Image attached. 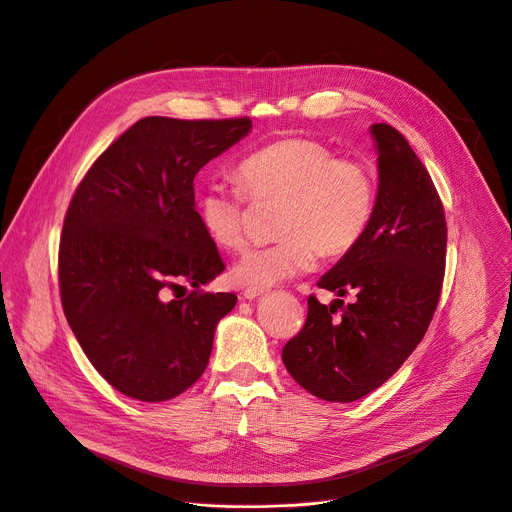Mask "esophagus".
<instances>
[{
	"mask_svg": "<svg viewBox=\"0 0 512 512\" xmlns=\"http://www.w3.org/2000/svg\"><path fill=\"white\" fill-rule=\"evenodd\" d=\"M267 290H259V288H249V290H243V298L247 300H255L259 296H263Z\"/></svg>",
	"mask_w": 512,
	"mask_h": 512,
	"instance_id": "obj_1",
	"label": "esophagus"
}]
</instances>
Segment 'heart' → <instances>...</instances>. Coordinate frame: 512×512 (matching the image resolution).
Instances as JSON below:
<instances>
[{
	"label": "heart",
	"instance_id": "1",
	"mask_svg": "<svg viewBox=\"0 0 512 512\" xmlns=\"http://www.w3.org/2000/svg\"><path fill=\"white\" fill-rule=\"evenodd\" d=\"M241 188L220 179L198 194V218L222 251L245 247L247 199L282 200L275 232L282 239L247 251L232 269V282L267 290L310 273L324 255H345L365 235L376 210L371 169L316 138L290 136L267 143L237 165Z\"/></svg>",
	"mask_w": 512,
	"mask_h": 512
}]
</instances>
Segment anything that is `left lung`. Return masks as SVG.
<instances>
[{
    "instance_id": "8db88e82",
    "label": "left lung",
    "mask_w": 512,
    "mask_h": 512,
    "mask_svg": "<svg viewBox=\"0 0 512 512\" xmlns=\"http://www.w3.org/2000/svg\"><path fill=\"white\" fill-rule=\"evenodd\" d=\"M378 198L363 239L320 277L318 288L357 300L342 308L308 298L302 331L282 359L290 376L329 402L380 388L423 341L439 304L447 222L427 167L390 124H374ZM343 300H335V303Z\"/></svg>"
}]
</instances>
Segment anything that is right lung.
Segmentation results:
<instances>
[{
  "label": "right lung",
  "instance_id": "right-lung-1",
  "mask_svg": "<svg viewBox=\"0 0 512 512\" xmlns=\"http://www.w3.org/2000/svg\"><path fill=\"white\" fill-rule=\"evenodd\" d=\"M251 130L249 118L132 124L89 167L71 198L59 245L69 327L118 392L163 402L208 365L216 324L237 304L200 286L224 271L202 228L194 177ZM188 281L185 299H167Z\"/></svg>",
  "mask_w": 512,
  "mask_h": 512
}]
</instances>
